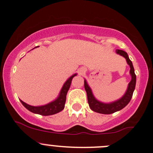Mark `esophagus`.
I'll return each instance as SVG.
<instances>
[{
  "instance_id": "1",
  "label": "esophagus",
  "mask_w": 153,
  "mask_h": 153,
  "mask_svg": "<svg viewBox=\"0 0 153 153\" xmlns=\"http://www.w3.org/2000/svg\"><path fill=\"white\" fill-rule=\"evenodd\" d=\"M85 72H86V70L84 68H81L78 70V72H79L80 75H83V73H85Z\"/></svg>"
}]
</instances>
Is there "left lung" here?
Returning <instances> with one entry per match:
<instances>
[{
  "mask_svg": "<svg viewBox=\"0 0 153 153\" xmlns=\"http://www.w3.org/2000/svg\"><path fill=\"white\" fill-rule=\"evenodd\" d=\"M116 53L119 54V55L123 56L126 59L127 63L130 66V68H131L130 74H131V81L128 83V89H127L126 91H125L123 97L117 100H115L111 102H108V103L100 102V101L98 100L94 97L92 93V91H91V89L90 88L89 84H88L87 81H86V79H84V88L86 91V94H87L88 103H89L90 108L93 111L102 114H113L114 112L122 110L123 108H125L131 101L135 87H136V75L135 74L133 64H132L131 61L130 60L128 53L125 51H122V50H117Z\"/></svg>",
  "mask_w": 153,
  "mask_h": 153,
  "instance_id": "obj_1",
  "label": "left lung"
}]
</instances>
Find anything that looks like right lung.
I'll return each mask as SVG.
<instances>
[{"mask_svg": "<svg viewBox=\"0 0 153 153\" xmlns=\"http://www.w3.org/2000/svg\"><path fill=\"white\" fill-rule=\"evenodd\" d=\"M75 75H77V73L72 75V76H70L66 81L65 83H64L63 86H62V89H61L60 92H59L58 97L56 100H54L53 101L46 104V105L33 106L25 103V102L22 101L21 100H20V102H22V104L24 105V107L25 108H27L28 111H30V112H32L33 114H37L42 116H49L59 113V112L62 111L64 108L67 91H68V90L70 87L72 78Z\"/></svg>", "mask_w": 153, "mask_h": 153, "instance_id": "1", "label": "right lung"}]
</instances>
